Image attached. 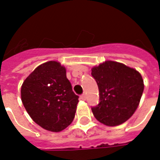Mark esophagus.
I'll list each match as a JSON object with an SVG mask.
<instances>
[{
	"mask_svg": "<svg viewBox=\"0 0 160 160\" xmlns=\"http://www.w3.org/2000/svg\"><path fill=\"white\" fill-rule=\"evenodd\" d=\"M80 99L83 100V101H85L86 100V96H85V94H83L80 96Z\"/></svg>",
	"mask_w": 160,
	"mask_h": 160,
	"instance_id": "1",
	"label": "esophagus"
}]
</instances>
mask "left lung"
<instances>
[{
  "label": "left lung",
  "mask_w": 160,
  "mask_h": 160,
  "mask_svg": "<svg viewBox=\"0 0 160 160\" xmlns=\"http://www.w3.org/2000/svg\"><path fill=\"white\" fill-rule=\"evenodd\" d=\"M91 75L99 89V104L91 108L96 120L110 127L128 120L137 110L144 89L141 74L124 64L107 60L94 66Z\"/></svg>",
  "instance_id": "8db88e82"
}]
</instances>
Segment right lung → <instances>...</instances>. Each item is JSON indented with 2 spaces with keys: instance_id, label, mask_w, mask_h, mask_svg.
<instances>
[{
  "instance_id": "obj_1",
  "label": "right lung",
  "mask_w": 160,
  "mask_h": 160,
  "mask_svg": "<svg viewBox=\"0 0 160 160\" xmlns=\"http://www.w3.org/2000/svg\"><path fill=\"white\" fill-rule=\"evenodd\" d=\"M21 98L32 119L53 132L70 125L79 102L66 77L65 67L53 60L38 65L26 78L21 87Z\"/></svg>"
}]
</instances>
